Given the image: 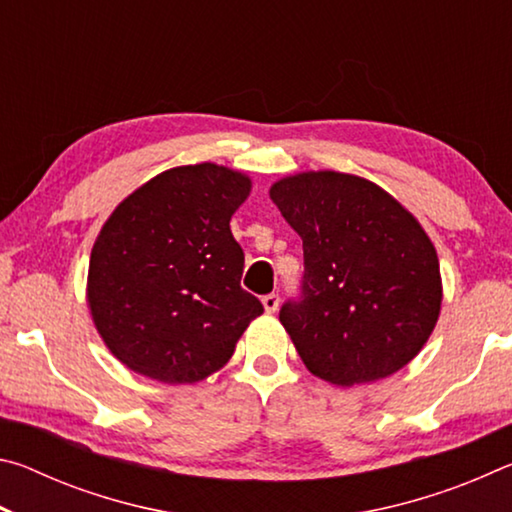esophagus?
<instances>
[{"mask_svg": "<svg viewBox=\"0 0 512 512\" xmlns=\"http://www.w3.org/2000/svg\"><path fill=\"white\" fill-rule=\"evenodd\" d=\"M262 305H264V309L268 311V314H273V311L277 309V305H280V296H277V293H268V296L262 298Z\"/></svg>", "mask_w": 512, "mask_h": 512, "instance_id": "obj_1", "label": "esophagus"}]
</instances>
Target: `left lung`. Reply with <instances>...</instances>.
I'll return each mask as SVG.
<instances>
[{
    "mask_svg": "<svg viewBox=\"0 0 512 512\" xmlns=\"http://www.w3.org/2000/svg\"><path fill=\"white\" fill-rule=\"evenodd\" d=\"M305 250L302 300L280 323L329 384L391 377L429 341L443 305L438 253L386 189L341 171H302L268 189Z\"/></svg>",
    "mask_w": 512,
    "mask_h": 512,
    "instance_id": "obj_1",
    "label": "left lung"
}]
</instances>
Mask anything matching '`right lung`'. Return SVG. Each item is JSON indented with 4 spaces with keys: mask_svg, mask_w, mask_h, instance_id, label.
<instances>
[{
    "mask_svg": "<svg viewBox=\"0 0 512 512\" xmlns=\"http://www.w3.org/2000/svg\"><path fill=\"white\" fill-rule=\"evenodd\" d=\"M250 189L244 171L185 164L137 187L103 223L85 298L128 370L162 384L207 379L262 316V302L241 289L244 250L230 232Z\"/></svg>",
    "mask_w": 512,
    "mask_h": 512,
    "instance_id": "obj_1",
    "label": "right lung"
}]
</instances>
